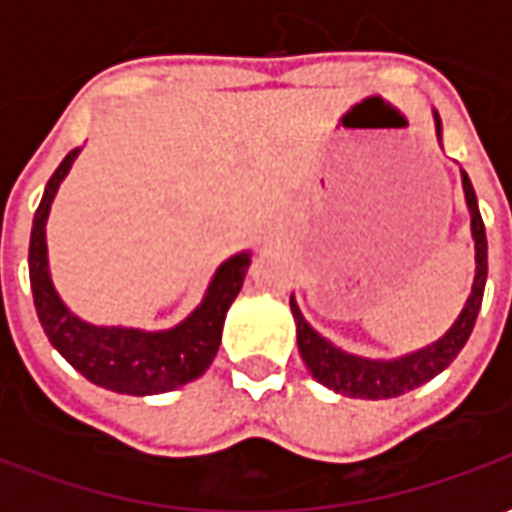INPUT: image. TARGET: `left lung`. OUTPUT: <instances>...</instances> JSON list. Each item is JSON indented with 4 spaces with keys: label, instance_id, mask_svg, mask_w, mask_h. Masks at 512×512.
<instances>
[{
    "label": "left lung",
    "instance_id": "left-lung-1",
    "mask_svg": "<svg viewBox=\"0 0 512 512\" xmlns=\"http://www.w3.org/2000/svg\"><path fill=\"white\" fill-rule=\"evenodd\" d=\"M436 136L441 139V120L436 115ZM463 194L466 205L472 213V238H474V285L472 296L466 299V307L458 315V321L452 323V329L441 340H436L428 348H422L417 354L400 356L392 362H376V359H362V356L345 354L337 345H332L326 337L312 329L304 321L299 304L290 296V310L296 318V340H299V354L304 365L312 373L315 381L329 386L334 392L345 397H365V400H384V397H397L403 392H411L417 386L428 384L430 378L439 376L444 367H450L455 356L461 354V348L469 340V334L477 321V312L483 304L485 277H488V241H485V224L477 208L472 180L466 172H461Z\"/></svg>",
    "mask_w": 512,
    "mask_h": 512
}]
</instances>
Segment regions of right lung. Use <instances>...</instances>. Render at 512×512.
Wrapping results in <instances>:
<instances>
[{"label":"right lung","mask_w":512,"mask_h":512,"mask_svg":"<svg viewBox=\"0 0 512 512\" xmlns=\"http://www.w3.org/2000/svg\"><path fill=\"white\" fill-rule=\"evenodd\" d=\"M79 147L62 158L46 183L35 211L29 238V282L35 296L40 326L51 345L71 362L87 381L120 395H158L200 378L211 367L222 343L224 315L244 285L252 257L235 255L213 274L208 293L189 318L167 332H139L126 326H93L76 318L51 285L46 257V219L51 200L68 175Z\"/></svg>","instance_id":"obj_1"}]
</instances>
